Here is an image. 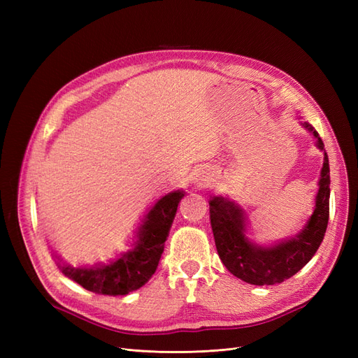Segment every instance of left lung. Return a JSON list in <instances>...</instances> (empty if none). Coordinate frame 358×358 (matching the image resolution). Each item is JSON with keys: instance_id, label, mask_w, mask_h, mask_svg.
<instances>
[{"instance_id": "1", "label": "left lung", "mask_w": 358, "mask_h": 358, "mask_svg": "<svg viewBox=\"0 0 358 358\" xmlns=\"http://www.w3.org/2000/svg\"><path fill=\"white\" fill-rule=\"evenodd\" d=\"M315 138V146L324 152L313 212L303 229L288 239L273 243H258L248 230L245 210L227 196H210L209 210L216 251L230 273L252 285L284 282L305 267L320 248L329 222L330 169L329 157L318 133L310 124L300 122Z\"/></svg>"}]
</instances>
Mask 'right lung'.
<instances>
[{"label": "right lung", "mask_w": 358, "mask_h": 358, "mask_svg": "<svg viewBox=\"0 0 358 358\" xmlns=\"http://www.w3.org/2000/svg\"><path fill=\"white\" fill-rule=\"evenodd\" d=\"M183 196V189L162 196L143 216L127 251L109 263L74 267L64 262L53 249H50V254L61 272L85 289L104 296H125L143 287L155 273L178 204Z\"/></svg>", "instance_id": "obj_1"}]
</instances>
